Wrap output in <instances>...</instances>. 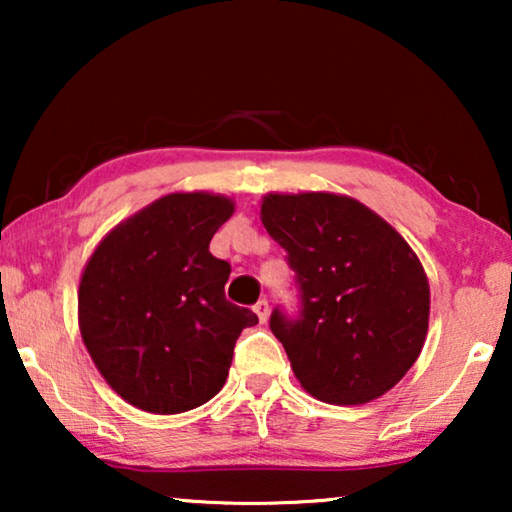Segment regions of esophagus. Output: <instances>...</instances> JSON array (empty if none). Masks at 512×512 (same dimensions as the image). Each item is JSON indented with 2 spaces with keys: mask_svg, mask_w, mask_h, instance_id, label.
<instances>
[{
  "mask_svg": "<svg viewBox=\"0 0 512 512\" xmlns=\"http://www.w3.org/2000/svg\"><path fill=\"white\" fill-rule=\"evenodd\" d=\"M254 312H256L258 321L265 324V321H268V300H258V303L254 305Z\"/></svg>",
  "mask_w": 512,
  "mask_h": 512,
  "instance_id": "obj_1",
  "label": "esophagus"
}]
</instances>
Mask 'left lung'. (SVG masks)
<instances>
[{
	"label": "left lung",
	"mask_w": 512,
	"mask_h": 512,
	"mask_svg": "<svg viewBox=\"0 0 512 512\" xmlns=\"http://www.w3.org/2000/svg\"><path fill=\"white\" fill-rule=\"evenodd\" d=\"M261 221L289 254L303 298L298 321L270 328L307 394L363 405L394 389L422 352L431 289L405 237L356 198L265 193Z\"/></svg>",
	"instance_id": "left-lung-1"
}]
</instances>
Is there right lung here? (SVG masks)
Here are the masks:
<instances>
[{
  "label": "right lung",
  "instance_id": "obj_1",
  "mask_svg": "<svg viewBox=\"0 0 512 512\" xmlns=\"http://www.w3.org/2000/svg\"><path fill=\"white\" fill-rule=\"evenodd\" d=\"M235 212L221 193L177 191L109 230L79 282V331L123 401L153 415L198 408L226 384L235 340L256 326L228 303L230 263L209 254Z\"/></svg>",
  "mask_w": 512,
  "mask_h": 512
}]
</instances>
